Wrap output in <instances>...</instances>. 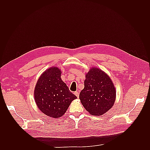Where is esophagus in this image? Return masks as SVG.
I'll list each match as a JSON object with an SVG mask.
<instances>
[{
	"label": "esophagus",
	"instance_id": "esophagus-1",
	"mask_svg": "<svg viewBox=\"0 0 150 150\" xmlns=\"http://www.w3.org/2000/svg\"><path fill=\"white\" fill-rule=\"evenodd\" d=\"M74 94L76 95V96H77V97L79 98V92H78V91H75Z\"/></svg>",
	"mask_w": 150,
	"mask_h": 150
}]
</instances>
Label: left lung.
I'll return each mask as SVG.
<instances>
[{"label": "left lung", "instance_id": "obj_1", "mask_svg": "<svg viewBox=\"0 0 150 150\" xmlns=\"http://www.w3.org/2000/svg\"><path fill=\"white\" fill-rule=\"evenodd\" d=\"M79 98L89 113L102 115L114 105L115 88L107 73L96 67H92L86 73L84 88L81 91Z\"/></svg>", "mask_w": 150, "mask_h": 150}]
</instances>
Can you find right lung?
Returning <instances> with one entry per match:
<instances>
[{"instance_id": "1", "label": "right lung", "mask_w": 150, "mask_h": 150, "mask_svg": "<svg viewBox=\"0 0 150 150\" xmlns=\"http://www.w3.org/2000/svg\"><path fill=\"white\" fill-rule=\"evenodd\" d=\"M61 73L58 67H50L41 74L34 90L38 108L46 115L55 119L62 117L77 98L62 81Z\"/></svg>"}]
</instances>
